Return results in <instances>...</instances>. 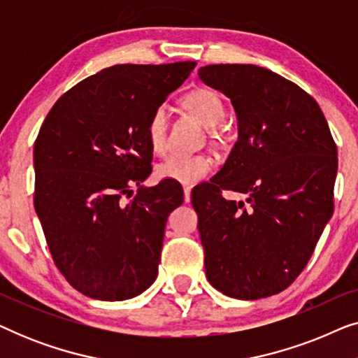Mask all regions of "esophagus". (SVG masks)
Instances as JSON below:
<instances>
[{"label":"esophagus","mask_w":358,"mask_h":358,"mask_svg":"<svg viewBox=\"0 0 358 358\" xmlns=\"http://www.w3.org/2000/svg\"><path fill=\"white\" fill-rule=\"evenodd\" d=\"M190 192H192V190H190L189 185H184V200H185V202H190Z\"/></svg>","instance_id":"esophagus-1"}]
</instances>
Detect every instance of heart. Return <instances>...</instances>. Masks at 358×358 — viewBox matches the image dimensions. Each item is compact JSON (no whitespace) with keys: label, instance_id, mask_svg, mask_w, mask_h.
<instances>
[{"label":"heart","instance_id":"obj_1","mask_svg":"<svg viewBox=\"0 0 358 358\" xmlns=\"http://www.w3.org/2000/svg\"><path fill=\"white\" fill-rule=\"evenodd\" d=\"M182 104L200 124L213 129L222 122L224 115L223 102L212 90H195L184 96ZM146 136L155 153H163L168 141V109L158 106L151 112L146 124ZM213 163L205 155L174 153L156 166V174L161 179L176 180L184 185H192L212 173Z\"/></svg>","mask_w":358,"mask_h":358}]
</instances>
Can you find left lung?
I'll use <instances>...</instances> for the list:
<instances>
[{
    "mask_svg": "<svg viewBox=\"0 0 358 358\" xmlns=\"http://www.w3.org/2000/svg\"><path fill=\"white\" fill-rule=\"evenodd\" d=\"M199 78L231 99L238 119L227 163L192 190L205 273L231 298L275 295L306 267L332 217L336 143L317 102L267 68L207 65Z\"/></svg>",
    "mask_w": 358,
    "mask_h": 358,
    "instance_id": "obj_1",
    "label": "left lung"
}]
</instances>
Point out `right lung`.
I'll use <instances>...</instances> for the list:
<instances>
[{"label":"right lung","mask_w":358,"mask_h":358,"mask_svg":"<svg viewBox=\"0 0 358 358\" xmlns=\"http://www.w3.org/2000/svg\"><path fill=\"white\" fill-rule=\"evenodd\" d=\"M195 65L106 68L65 92L43 120L34 205L53 262L83 295L122 301L156 280L166 222L184 192L169 179L141 184L153 159L146 124Z\"/></svg>","instance_id":"add662e5"}]
</instances>
